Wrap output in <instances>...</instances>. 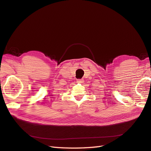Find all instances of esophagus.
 I'll use <instances>...</instances> for the list:
<instances>
[{
  "mask_svg": "<svg viewBox=\"0 0 151 151\" xmlns=\"http://www.w3.org/2000/svg\"><path fill=\"white\" fill-rule=\"evenodd\" d=\"M84 81L83 79H77V83H83Z\"/></svg>",
  "mask_w": 151,
  "mask_h": 151,
  "instance_id": "34e87169",
  "label": "esophagus"
}]
</instances>
